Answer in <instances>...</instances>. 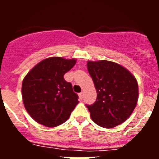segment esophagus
I'll return each instance as SVG.
<instances>
[{
  "label": "esophagus",
  "mask_w": 159,
  "mask_h": 159,
  "mask_svg": "<svg viewBox=\"0 0 159 159\" xmlns=\"http://www.w3.org/2000/svg\"><path fill=\"white\" fill-rule=\"evenodd\" d=\"M79 97H80V99H83V98H84V92L79 93Z\"/></svg>",
  "instance_id": "34e87169"
}]
</instances>
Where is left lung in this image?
I'll return each instance as SVG.
<instances>
[{
  "instance_id": "obj_1",
  "label": "left lung",
  "mask_w": 159,
  "mask_h": 159,
  "mask_svg": "<svg viewBox=\"0 0 159 159\" xmlns=\"http://www.w3.org/2000/svg\"><path fill=\"white\" fill-rule=\"evenodd\" d=\"M88 70L97 98L87 105L94 123L112 128L125 122L135 108L139 87L135 77L124 67L108 60L88 61Z\"/></svg>"
}]
</instances>
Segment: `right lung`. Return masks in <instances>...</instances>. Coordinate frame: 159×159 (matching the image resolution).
I'll list each match as a JSON object with an SVG mask.
<instances>
[{
	"label": "right lung",
	"mask_w": 159,
	"mask_h": 159,
	"mask_svg": "<svg viewBox=\"0 0 159 159\" xmlns=\"http://www.w3.org/2000/svg\"><path fill=\"white\" fill-rule=\"evenodd\" d=\"M75 59L49 57L29 71L22 83V98L29 116L40 124L54 127L68 119L78 104V95L64 75Z\"/></svg>",
	"instance_id": "obj_1"
}]
</instances>
